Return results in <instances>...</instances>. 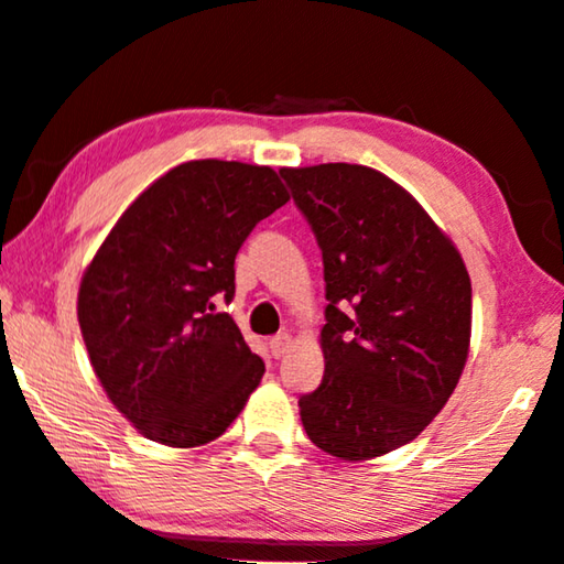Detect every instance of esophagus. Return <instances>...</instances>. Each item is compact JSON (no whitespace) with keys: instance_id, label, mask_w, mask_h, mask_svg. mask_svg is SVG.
<instances>
[{"instance_id":"1","label":"esophagus","mask_w":564,"mask_h":564,"mask_svg":"<svg viewBox=\"0 0 564 564\" xmlns=\"http://www.w3.org/2000/svg\"><path fill=\"white\" fill-rule=\"evenodd\" d=\"M269 348H271L275 358L285 356V352H289V348H291V336H289V333H279V336H273L269 340Z\"/></svg>"}]
</instances>
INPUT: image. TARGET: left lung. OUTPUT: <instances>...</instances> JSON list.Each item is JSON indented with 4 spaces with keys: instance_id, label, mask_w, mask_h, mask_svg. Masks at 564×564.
Segmentation results:
<instances>
[{
    "instance_id": "left-lung-1",
    "label": "left lung",
    "mask_w": 564,
    "mask_h": 564,
    "mask_svg": "<svg viewBox=\"0 0 564 564\" xmlns=\"http://www.w3.org/2000/svg\"><path fill=\"white\" fill-rule=\"evenodd\" d=\"M323 253L326 373L301 395L311 443L340 460L405 445L441 413L470 348L473 289L441 228L358 164L281 169Z\"/></svg>"
}]
</instances>
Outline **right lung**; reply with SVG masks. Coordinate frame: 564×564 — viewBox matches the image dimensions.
Instances as JSON below:
<instances>
[{
	"label": "right lung",
	"mask_w": 564,
	"mask_h": 564,
	"mask_svg": "<svg viewBox=\"0 0 564 564\" xmlns=\"http://www.w3.org/2000/svg\"><path fill=\"white\" fill-rule=\"evenodd\" d=\"M269 166L202 159L154 181L104 238L79 285L82 336L99 383L149 441H216L263 378L218 301L256 224L289 202Z\"/></svg>",
	"instance_id": "right-lung-1"
}]
</instances>
